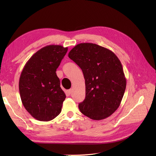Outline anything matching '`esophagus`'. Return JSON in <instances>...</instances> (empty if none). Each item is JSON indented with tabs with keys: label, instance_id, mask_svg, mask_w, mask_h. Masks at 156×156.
<instances>
[{
	"label": "esophagus",
	"instance_id": "34e87169",
	"mask_svg": "<svg viewBox=\"0 0 156 156\" xmlns=\"http://www.w3.org/2000/svg\"><path fill=\"white\" fill-rule=\"evenodd\" d=\"M67 92H68V94H72V89H69V90H68L67 91Z\"/></svg>",
	"mask_w": 156,
	"mask_h": 156
}]
</instances>
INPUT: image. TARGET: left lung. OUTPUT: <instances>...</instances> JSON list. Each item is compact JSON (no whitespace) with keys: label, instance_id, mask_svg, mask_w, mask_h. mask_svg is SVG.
Listing matches in <instances>:
<instances>
[{"label":"left lung","instance_id":"left-lung-1","mask_svg":"<svg viewBox=\"0 0 156 156\" xmlns=\"http://www.w3.org/2000/svg\"><path fill=\"white\" fill-rule=\"evenodd\" d=\"M68 56L81 68L86 97L79 104L84 115L92 120L105 119L120 105L126 79L120 60L111 50L92 43H81Z\"/></svg>","mask_w":156,"mask_h":156}]
</instances>
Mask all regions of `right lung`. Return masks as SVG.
Wrapping results in <instances>:
<instances>
[{"label":"right lung","mask_w":156,"mask_h":156,"mask_svg":"<svg viewBox=\"0 0 156 156\" xmlns=\"http://www.w3.org/2000/svg\"><path fill=\"white\" fill-rule=\"evenodd\" d=\"M68 48L49 45L33 55L23 68L19 83L23 106L37 120L50 121L61 112L66 94L56 73Z\"/></svg>","instance_id":"add662e5"}]
</instances>
